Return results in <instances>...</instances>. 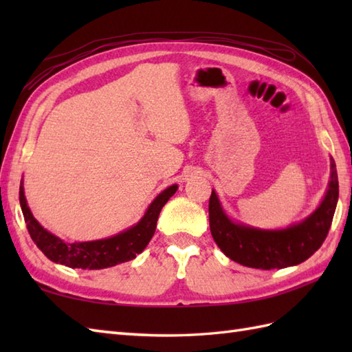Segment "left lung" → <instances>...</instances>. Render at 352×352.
<instances>
[{"label":"left lung","instance_id":"obj_1","mask_svg":"<svg viewBox=\"0 0 352 352\" xmlns=\"http://www.w3.org/2000/svg\"><path fill=\"white\" fill-rule=\"evenodd\" d=\"M339 199L336 163L322 203L302 222L284 230H261L231 221L216 192L208 201V221L216 245L236 263L256 269H283L300 265L315 254L330 231Z\"/></svg>","mask_w":352,"mask_h":352}]
</instances>
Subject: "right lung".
Here are the masks:
<instances>
[{
    "label": "right lung",
    "instance_id": "add662e5",
    "mask_svg": "<svg viewBox=\"0 0 352 352\" xmlns=\"http://www.w3.org/2000/svg\"><path fill=\"white\" fill-rule=\"evenodd\" d=\"M178 186L172 184L168 189H164L157 198L149 204L136 226L122 231L113 237L101 239V241L92 242H76L66 243L60 237L51 234L45 230L39 222L34 219L33 213L30 212L27 206V199L24 195V186L21 182L19 188V203L22 208V214L27 223V230L32 236L33 242L37 245L45 256L54 263H60L68 267L78 269H104L110 267L124 261L133 260L146 248V245L154 236L157 219L162 212L163 206L168 203V199L177 192Z\"/></svg>",
    "mask_w": 352,
    "mask_h": 352
}]
</instances>
